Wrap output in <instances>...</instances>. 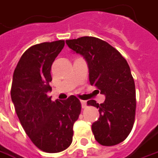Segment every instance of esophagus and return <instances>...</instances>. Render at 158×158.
Instances as JSON below:
<instances>
[{
	"label": "esophagus",
	"instance_id": "obj_1",
	"mask_svg": "<svg viewBox=\"0 0 158 158\" xmlns=\"http://www.w3.org/2000/svg\"><path fill=\"white\" fill-rule=\"evenodd\" d=\"M80 103H81L82 108H85V107H86V105H87L86 101H85V100H80Z\"/></svg>",
	"mask_w": 158,
	"mask_h": 158
}]
</instances>
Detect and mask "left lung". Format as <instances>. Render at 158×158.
<instances>
[{"mask_svg": "<svg viewBox=\"0 0 158 158\" xmlns=\"http://www.w3.org/2000/svg\"><path fill=\"white\" fill-rule=\"evenodd\" d=\"M72 52L86 61L89 80L106 100L88 105L98 108L99 118L92 124L94 138L102 145L123 142L131 131L136 112L135 83L128 63L113 47L95 37L65 40Z\"/></svg>", "mask_w": 158, "mask_h": 158, "instance_id": "8db88e82", "label": "left lung"}]
</instances>
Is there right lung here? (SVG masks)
<instances>
[{
  "mask_svg": "<svg viewBox=\"0 0 158 158\" xmlns=\"http://www.w3.org/2000/svg\"><path fill=\"white\" fill-rule=\"evenodd\" d=\"M65 46L64 40L34 45L26 51L13 75L11 98L27 135L41 151L56 153L70 146L73 124L79 118L80 102L72 95L54 102L51 66Z\"/></svg>",
  "mask_w": 158,
  "mask_h": 158,
  "instance_id": "obj_1",
  "label": "right lung"
}]
</instances>
